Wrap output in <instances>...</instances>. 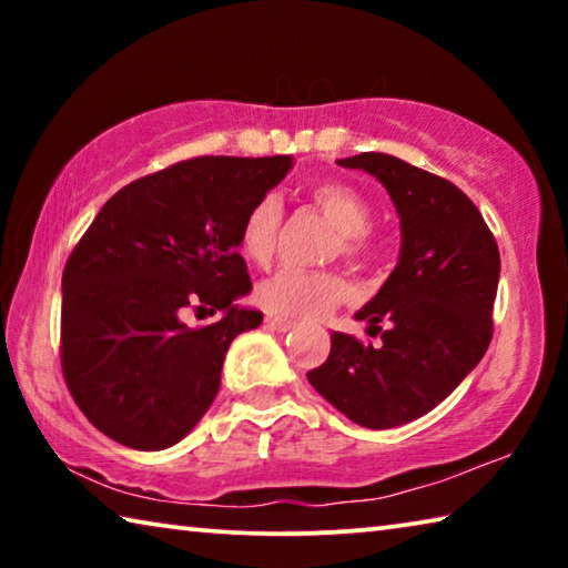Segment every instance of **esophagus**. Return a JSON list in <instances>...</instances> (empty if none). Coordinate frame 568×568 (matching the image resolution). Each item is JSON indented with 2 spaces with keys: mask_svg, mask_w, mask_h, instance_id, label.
Returning a JSON list of instances; mask_svg holds the SVG:
<instances>
[{
  "mask_svg": "<svg viewBox=\"0 0 568 568\" xmlns=\"http://www.w3.org/2000/svg\"><path fill=\"white\" fill-rule=\"evenodd\" d=\"M265 323H267V328H273V331H277V333H285V331H293V328H295V321L277 318V315H267Z\"/></svg>",
  "mask_w": 568,
  "mask_h": 568,
  "instance_id": "esophagus-1",
  "label": "esophagus"
}]
</instances>
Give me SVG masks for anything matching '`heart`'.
I'll use <instances>...</instances> for the list:
<instances>
[{
	"label": "heart",
	"mask_w": 568,
	"mask_h": 568,
	"mask_svg": "<svg viewBox=\"0 0 568 568\" xmlns=\"http://www.w3.org/2000/svg\"><path fill=\"white\" fill-rule=\"evenodd\" d=\"M307 200L341 230V245L345 261L368 263L376 255V240L371 237L373 210L358 190L345 182H318L307 190ZM283 225L281 197L267 192L247 210L240 225V253L250 263L267 265L277 250ZM257 303L267 313L285 318H315L331 307L353 297V285L341 273H307L297 267H283L267 277L255 291Z\"/></svg>",
	"instance_id": "b5f03b06"
}]
</instances>
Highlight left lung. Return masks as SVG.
<instances>
[{
    "label": "left lung",
    "mask_w": 568,
    "mask_h": 568,
    "mask_svg": "<svg viewBox=\"0 0 568 568\" xmlns=\"http://www.w3.org/2000/svg\"><path fill=\"white\" fill-rule=\"evenodd\" d=\"M338 165L371 172L388 190L400 215V261L355 313L381 343L333 333L328 361L307 371V381L363 428L403 426L434 410L484 358L501 255L454 182L386 152H361Z\"/></svg>",
    "instance_id": "obj_1"
}]
</instances>
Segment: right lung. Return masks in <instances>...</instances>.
Returning <instances> with one entry per match:
<instances>
[{"mask_svg": "<svg viewBox=\"0 0 568 568\" xmlns=\"http://www.w3.org/2000/svg\"><path fill=\"white\" fill-rule=\"evenodd\" d=\"M293 165L192 158L124 185L92 220L62 273L60 361L72 398L118 444L160 450L185 438L220 388L225 353L263 323L240 225ZM185 310L226 315L190 329Z\"/></svg>", "mask_w": 568, "mask_h": 568, "instance_id": "right-lung-1", "label": "right lung"}]
</instances>
